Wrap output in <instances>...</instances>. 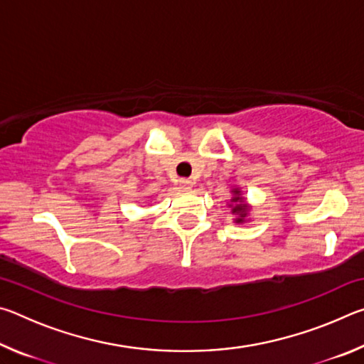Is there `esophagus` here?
Returning a JSON list of instances; mask_svg holds the SVG:
<instances>
[{
  "label": "esophagus",
  "mask_w": 364,
  "mask_h": 364,
  "mask_svg": "<svg viewBox=\"0 0 364 364\" xmlns=\"http://www.w3.org/2000/svg\"><path fill=\"white\" fill-rule=\"evenodd\" d=\"M193 186H194V181L193 180H180V189L189 191Z\"/></svg>",
  "instance_id": "esophagus-1"
}]
</instances>
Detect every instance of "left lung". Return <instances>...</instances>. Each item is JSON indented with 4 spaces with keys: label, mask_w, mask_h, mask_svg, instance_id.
<instances>
[{
    "label": "left lung",
    "mask_w": 364,
    "mask_h": 364,
    "mask_svg": "<svg viewBox=\"0 0 364 364\" xmlns=\"http://www.w3.org/2000/svg\"><path fill=\"white\" fill-rule=\"evenodd\" d=\"M231 193H232V197H231V202L228 204V207H231L232 215H236L234 223H245V220H247V215H249L252 207L247 204V200H245V197L242 196L241 189L232 188Z\"/></svg>",
    "instance_id": "1"
}]
</instances>
